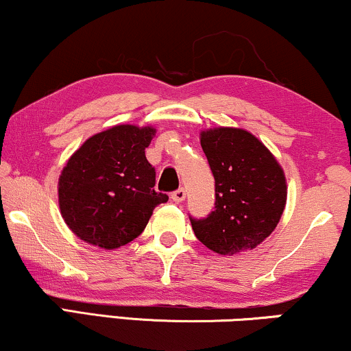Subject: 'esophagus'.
Returning a JSON list of instances; mask_svg holds the SVG:
<instances>
[{"label":"esophagus","mask_w":351,"mask_h":351,"mask_svg":"<svg viewBox=\"0 0 351 351\" xmlns=\"http://www.w3.org/2000/svg\"><path fill=\"white\" fill-rule=\"evenodd\" d=\"M185 196H186L185 190L184 189H179V190H176L174 193L171 195V198H172V201H176V203H182V201L185 199Z\"/></svg>","instance_id":"obj_1"}]
</instances>
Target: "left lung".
<instances>
[{
  "label": "left lung",
  "mask_w": 351,
  "mask_h": 351,
  "mask_svg": "<svg viewBox=\"0 0 351 351\" xmlns=\"http://www.w3.org/2000/svg\"><path fill=\"white\" fill-rule=\"evenodd\" d=\"M199 142L215 179V209L204 219L190 217L196 238L220 256L254 249L285 210L287 185L280 162L244 129H206Z\"/></svg>",
  "instance_id": "8db88e82"
}]
</instances>
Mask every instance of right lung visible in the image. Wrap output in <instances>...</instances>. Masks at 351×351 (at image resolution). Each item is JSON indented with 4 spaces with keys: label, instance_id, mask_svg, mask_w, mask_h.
Returning a JSON list of instances; mask_svg holds the SVG:
<instances>
[{
    "label": "right lung",
    "instance_id": "1",
    "mask_svg": "<svg viewBox=\"0 0 351 351\" xmlns=\"http://www.w3.org/2000/svg\"><path fill=\"white\" fill-rule=\"evenodd\" d=\"M156 129L118 124L89 137L59 177V208L83 241L104 249L131 243L167 195L155 191L145 148Z\"/></svg>",
    "mask_w": 351,
    "mask_h": 351
}]
</instances>
